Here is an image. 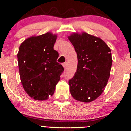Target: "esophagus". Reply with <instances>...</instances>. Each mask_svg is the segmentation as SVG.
Returning <instances> with one entry per match:
<instances>
[{"instance_id": "34e87169", "label": "esophagus", "mask_w": 131, "mask_h": 131, "mask_svg": "<svg viewBox=\"0 0 131 131\" xmlns=\"http://www.w3.org/2000/svg\"><path fill=\"white\" fill-rule=\"evenodd\" d=\"M63 67H64V68H66L67 67V62H65L64 63H63Z\"/></svg>"}]
</instances>
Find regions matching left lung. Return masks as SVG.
Returning a JSON list of instances; mask_svg holds the SVG:
<instances>
[{
	"instance_id": "8db88e82",
	"label": "left lung",
	"mask_w": 131,
	"mask_h": 131,
	"mask_svg": "<svg viewBox=\"0 0 131 131\" xmlns=\"http://www.w3.org/2000/svg\"><path fill=\"white\" fill-rule=\"evenodd\" d=\"M68 38L78 57L76 72L68 82L71 94L78 101H94L108 81L112 64L110 49L101 39L86 32H74Z\"/></svg>"
}]
</instances>
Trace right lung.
<instances>
[{"label":"right lung","instance_id":"obj_1","mask_svg":"<svg viewBox=\"0 0 131 131\" xmlns=\"http://www.w3.org/2000/svg\"><path fill=\"white\" fill-rule=\"evenodd\" d=\"M57 37V34L47 32L30 37L19 46L17 57L21 81L34 100H47L53 95L64 71L57 62L58 53L53 49Z\"/></svg>","mask_w":131,"mask_h":131}]
</instances>
